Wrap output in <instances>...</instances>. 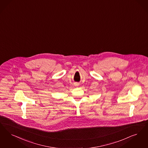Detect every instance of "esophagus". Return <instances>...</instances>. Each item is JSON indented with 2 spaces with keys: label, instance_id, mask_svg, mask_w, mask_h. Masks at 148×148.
Masks as SVG:
<instances>
[{
  "label": "esophagus",
  "instance_id": "1",
  "mask_svg": "<svg viewBox=\"0 0 148 148\" xmlns=\"http://www.w3.org/2000/svg\"><path fill=\"white\" fill-rule=\"evenodd\" d=\"M75 85H77V83H76V84H75Z\"/></svg>",
  "mask_w": 148,
  "mask_h": 148
}]
</instances>
